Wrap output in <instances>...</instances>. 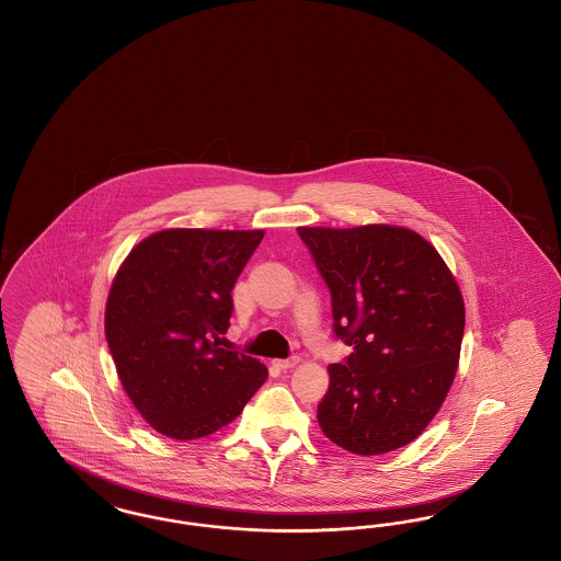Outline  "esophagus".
Segmentation results:
<instances>
[{
	"label": "esophagus",
	"instance_id": "34e87169",
	"mask_svg": "<svg viewBox=\"0 0 561 561\" xmlns=\"http://www.w3.org/2000/svg\"><path fill=\"white\" fill-rule=\"evenodd\" d=\"M298 362H300V357H298V355H293V357H288V359H275V362H273V366H275V368H279V370H288V368H294Z\"/></svg>",
	"mask_w": 561,
	"mask_h": 561
}]
</instances>
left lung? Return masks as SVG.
Returning <instances> with one entry per match:
<instances>
[{
  "label": "left lung",
  "instance_id": "8db88e82",
  "mask_svg": "<svg viewBox=\"0 0 561 561\" xmlns=\"http://www.w3.org/2000/svg\"><path fill=\"white\" fill-rule=\"evenodd\" d=\"M296 231L332 294L334 334L353 348L328 368L321 431L348 453L398 450L425 431L453 387L465 332L456 279L403 227Z\"/></svg>",
  "mask_w": 561,
  "mask_h": 561
}]
</instances>
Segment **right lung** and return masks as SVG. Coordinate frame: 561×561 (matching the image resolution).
Returning <instances> with one entry per match:
<instances>
[{"instance_id": "add662e5", "label": "right lung", "mask_w": 561, "mask_h": 561, "mask_svg": "<svg viewBox=\"0 0 561 561\" xmlns=\"http://www.w3.org/2000/svg\"><path fill=\"white\" fill-rule=\"evenodd\" d=\"M265 231L168 229L140 241L117 271L107 345L140 416L172 439L206 437L240 416L267 368L222 348L231 290Z\"/></svg>"}]
</instances>
